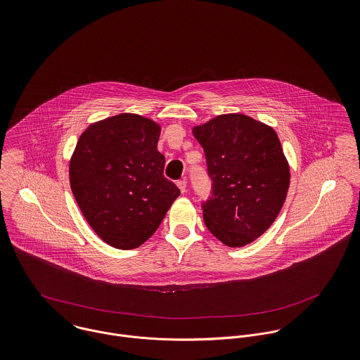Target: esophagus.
Returning <instances> with one entry per match:
<instances>
[{
    "instance_id": "obj_1",
    "label": "esophagus",
    "mask_w": 360,
    "mask_h": 360,
    "mask_svg": "<svg viewBox=\"0 0 360 360\" xmlns=\"http://www.w3.org/2000/svg\"><path fill=\"white\" fill-rule=\"evenodd\" d=\"M176 186L179 188L181 193H185V192H186V181H185V179H182V181H178V182H176Z\"/></svg>"
}]
</instances>
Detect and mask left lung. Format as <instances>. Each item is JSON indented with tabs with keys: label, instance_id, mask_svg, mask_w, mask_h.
<instances>
[{
	"label": "left lung",
	"instance_id": "8db88e82",
	"mask_svg": "<svg viewBox=\"0 0 360 360\" xmlns=\"http://www.w3.org/2000/svg\"><path fill=\"white\" fill-rule=\"evenodd\" d=\"M192 131L213 179L205 224L225 246H246L271 226L287 199L290 172L278 135L243 114L217 115Z\"/></svg>",
	"mask_w": 360,
	"mask_h": 360
}]
</instances>
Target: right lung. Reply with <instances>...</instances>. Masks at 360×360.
I'll return each instance as SVG.
<instances>
[{"mask_svg":"<svg viewBox=\"0 0 360 360\" xmlns=\"http://www.w3.org/2000/svg\"><path fill=\"white\" fill-rule=\"evenodd\" d=\"M161 125L124 112L90 124L70 160L75 200L107 245L129 250L157 231L179 196L157 150Z\"/></svg>","mask_w":360,"mask_h":360,"instance_id":"1","label":"right lung"}]
</instances>
